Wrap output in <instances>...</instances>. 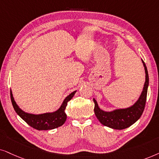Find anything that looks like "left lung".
Instances as JSON below:
<instances>
[{
  "label": "left lung",
  "instance_id": "8db88e82",
  "mask_svg": "<svg viewBox=\"0 0 159 159\" xmlns=\"http://www.w3.org/2000/svg\"><path fill=\"white\" fill-rule=\"evenodd\" d=\"M142 62L145 68V82L140 96L132 105L126 108H118L111 111H105L99 107L96 99H93L94 102V113L102 125L113 129L121 130L129 127L141 117L145 109L149 85V76L147 67L143 60Z\"/></svg>",
  "mask_w": 159,
  "mask_h": 159
}]
</instances>
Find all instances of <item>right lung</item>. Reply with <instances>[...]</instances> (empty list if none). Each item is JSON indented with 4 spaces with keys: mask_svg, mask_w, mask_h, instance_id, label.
Masks as SVG:
<instances>
[{
    "mask_svg": "<svg viewBox=\"0 0 159 159\" xmlns=\"http://www.w3.org/2000/svg\"><path fill=\"white\" fill-rule=\"evenodd\" d=\"M76 91H74L65 97L60 107L54 112L41 114H33L27 113L20 108L14 100L11 90V99L14 111L20 117L25 120L28 125L38 130H51L62 126L66 121L67 115L65 108L67 102L73 98Z\"/></svg>",
    "mask_w": 159,
    "mask_h": 159,
    "instance_id": "right-lung-1",
    "label": "right lung"
}]
</instances>
